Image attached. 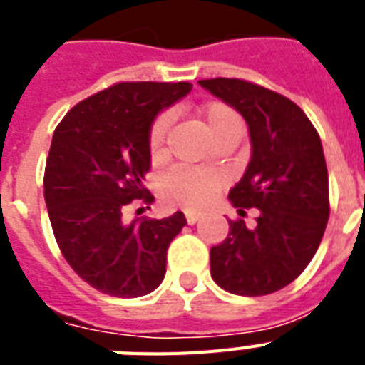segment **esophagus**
I'll return each instance as SVG.
<instances>
[{"instance_id": "1", "label": "esophagus", "mask_w": 365, "mask_h": 365, "mask_svg": "<svg viewBox=\"0 0 365 365\" xmlns=\"http://www.w3.org/2000/svg\"><path fill=\"white\" fill-rule=\"evenodd\" d=\"M200 220V216L199 214H195V212H187V214H185V222L189 223V225H195V223L199 222Z\"/></svg>"}]
</instances>
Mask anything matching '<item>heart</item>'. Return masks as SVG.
<instances>
[{
  "label": "heart",
  "instance_id": "1",
  "mask_svg": "<svg viewBox=\"0 0 365 365\" xmlns=\"http://www.w3.org/2000/svg\"><path fill=\"white\" fill-rule=\"evenodd\" d=\"M202 125L212 136V140L223 136L231 130H240V121L227 104L212 102L200 110ZM170 125L168 113H160L149 126L148 145L151 155H160L165 145L166 132ZM223 187V176L216 170L193 168V166H172L163 174L159 183L160 197L168 206L183 208L189 212L205 210L210 205L217 191Z\"/></svg>",
  "mask_w": 365,
  "mask_h": 365
}]
</instances>
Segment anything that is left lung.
Here are the masks:
<instances>
[{"mask_svg": "<svg viewBox=\"0 0 365 365\" xmlns=\"http://www.w3.org/2000/svg\"><path fill=\"white\" fill-rule=\"evenodd\" d=\"M199 83L248 123L252 159L229 199L240 216L259 210L255 227L231 220L227 239L212 246V278L229 294H272L305 271L328 225L322 142L305 111L271 88L229 77Z\"/></svg>", "mask_w": 365, "mask_h": 365, "instance_id": "1", "label": "left lung"}]
</instances>
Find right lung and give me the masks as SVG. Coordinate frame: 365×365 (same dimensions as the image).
Segmentation results:
<instances>
[{
	"mask_svg": "<svg viewBox=\"0 0 365 365\" xmlns=\"http://www.w3.org/2000/svg\"><path fill=\"white\" fill-rule=\"evenodd\" d=\"M191 88L115 83L73 106L54 130L43 178L48 220L66 261L102 294L140 297L165 278L166 250L185 216L125 223L123 210L155 200L142 183L151 168L149 126Z\"/></svg>",
	"mask_w": 365,
	"mask_h": 365,
	"instance_id": "obj_1",
	"label": "right lung"
}]
</instances>
